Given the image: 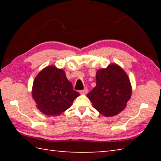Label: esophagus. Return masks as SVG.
<instances>
[{
	"label": "esophagus",
	"instance_id": "34e87169",
	"mask_svg": "<svg viewBox=\"0 0 161 161\" xmlns=\"http://www.w3.org/2000/svg\"><path fill=\"white\" fill-rule=\"evenodd\" d=\"M87 92H88V89H87V88H84L83 90L80 91V94H85L87 93Z\"/></svg>",
	"mask_w": 161,
	"mask_h": 161
}]
</instances>
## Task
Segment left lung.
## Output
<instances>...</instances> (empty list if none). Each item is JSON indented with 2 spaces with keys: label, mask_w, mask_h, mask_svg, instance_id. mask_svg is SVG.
Masks as SVG:
<instances>
[{
  "label": "left lung",
  "mask_w": 161,
  "mask_h": 161,
  "mask_svg": "<svg viewBox=\"0 0 161 161\" xmlns=\"http://www.w3.org/2000/svg\"><path fill=\"white\" fill-rule=\"evenodd\" d=\"M96 86L87 94L94 108L106 117L117 115L127 106L132 86L126 72L117 64L98 69Z\"/></svg>",
  "instance_id": "1"
}]
</instances>
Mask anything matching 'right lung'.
Segmentation results:
<instances>
[{
	"label": "right lung",
	"instance_id": "right-lung-1",
	"mask_svg": "<svg viewBox=\"0 0 161 161\" xmlns=\"http://www.w3.org/2000/svg\"><path fill=\"white\" fill-rule=\"evenodd\" d=\"M32 96L38 109L45 115L54 116L68 109L80 94L73 89L63 69L50 65L35 78Z\"/></svg>",
	"mask_w": 161,
	"mask_h": 161
}]
</instances>
